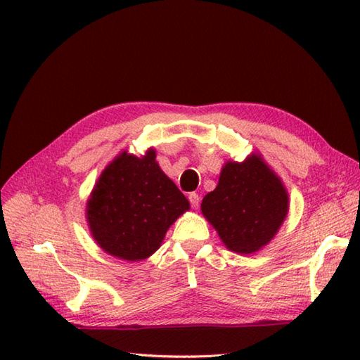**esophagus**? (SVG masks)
<instances>
[{
	"label": "esophagus",
	"mask_w": 360,
	"mask_h": 360,
	"mask_svg": "<svg viewBox=\"0 0 360 360\" xmlns=\"http://www.w3.org/2000/svg\"><path fill=\"white\" fill-rule=\"evenodd\" d=\"M188 201H190V204H192V207H193V209H198V207H200L201 198H200V195L193 192V193H190V195H188Z\"/></svg>",
	"instance_id": "obj_1"
}]
</instances>
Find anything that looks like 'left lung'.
Instances as JSON below:
<instances>
[{
	"instance_id": "obj_1",
	"label": "left lung",
	"mask_w": 360,
	"mask_h": 360,
	"mask_svg": "<svg viewBox=\"0 0 360 360\" xmlns=\"http://www.w3.org/2000/svg\"><path fill=\"white\" fill-rule=\"evenodd\" d=\"M201 212L224 246L249 255L267 246L289 212L288 190L259 153L227 160L218 186L204 196Z\"/></svg>"
}]
</instances>
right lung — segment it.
I'll return each mask as SVG.
<instances>
[{
    "instance_id": "obj_1",
    "label": "right lung",
    "mask_w": 360,
    "mask_h": 360,
    "mask_svg": "<svg viewBox=\"0 0 360 360\" xmlns=\"http://www.w3.org/2000/svg\"><path fill=\"white\" fill-rule=\"evenodd\" d=\"M188 209L187 198L160 170L155 148L142 156L125 150L98 176L86 201V223L106 254L141 262L155 254Z\"/></svg>"
}]
</instances>
